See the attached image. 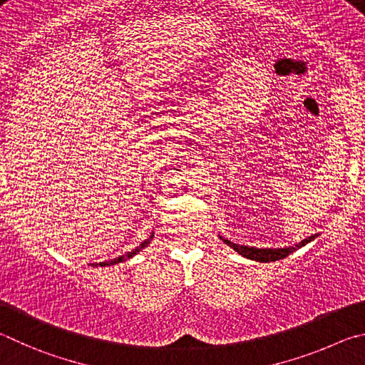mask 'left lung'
Listing matches in <instances>:
<instances>
[{
  "label": "left lung",
  "mask_w": 365,
  "mask_h": 365,
  "mask_svg": "<svg viewBox=\"0 0 365 365\" xmlns=\"http://www.w3.org/2000/svg\"><path fill=\"white\" fill-rule=\"evenodd\" d=\"M317 237V234L311 235V237L304 239L302 242H298L295 247H289V248H255V247H247V245H237V244H232L231 240H227L220 235V239L227 244L229 247L234 248V252H237L242 257L247 258V259H253V261H259V263H269V261H277V259H284L292 255L293 252H297L298 248L304 247L306 244H309L311 240H314Z\"/></svg>",
  "instance_id": "left-lung-1"
}]
</instances>
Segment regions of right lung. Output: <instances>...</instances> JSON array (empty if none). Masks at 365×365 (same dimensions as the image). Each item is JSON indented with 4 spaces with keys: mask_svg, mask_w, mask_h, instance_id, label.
<instances>
[{
    "mask_svg": "<svg viewBox=\"0 0 365 365\" xmlns=\"http://www.w3.org/2000/svg\"><path fill=\"white\" fill-rule=\"evenodd\" d=\"M153 239V232L150 234V237L149 239H145L143 244H140L139 247H136L134 248V250H131V252H128V253H125V255H120L118 258H113V259H110V261H104V263H93V264H89V266H93V267H98V266H112V264H118V263H123V261H126V259H130V258H133L134 255H138L140 250H143V248H145L147 245L150 244V240Z\"/></svg>",
    "mask_w": 365,
    "mask_h": 365,
    "instance_id": "right-lung-1",
    "label": "right lung"
}]
</instances>
